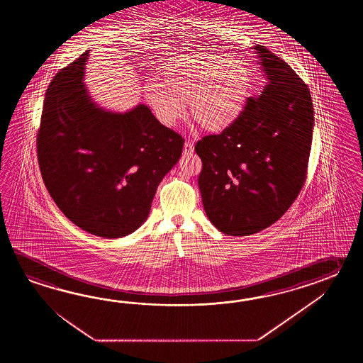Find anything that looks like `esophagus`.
Segmentation results:
<instances>
[{
	"instance_id": "34e87169",
	"label": "esophagus",
	"mask_w": 363,
	"mask_h": 363,
	"mask_svg": "<svg viewBox=\"0 0 363 363\" xmlns=\"http://www.w3.org/2000/svg\"><path fill=\"white\" fill-rule=\"evenodd\" d=\"M194 150V144L192 140H186L184 143V155H192Z\"/></svg>"
}]
</instances>
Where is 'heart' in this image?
<instances>
[{
  "mask_svg": "<svg viewBox=\"0 0 363 363\" xmlns=\"http://www.w3.org/2000/svg\"><path fill=\"white\" fill-rule=\"evenodd\" d=\"M250 89V74L242 62L225 55H201L169 63L161 82L149 80L144 99L158 122L174 127L189 104L191 116L203 130L220 132L242 113Z\"/></svg>",
  "mask_w": 363,
  "mask_h": 363,
  "instance_id": "b5f03b06",
  "label": "heart"
}]
</instances>
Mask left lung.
Returning <instances> with one entry per match:
<instances>
[{
	"instance_id": "left-lung-1",
	"label": "left lung",
	"mask_w": 363,
	"mask_h": 363,
	"mask_svg": "<svg viewBox=\"0 0 363 363\" xmlns=\"http://www.w3.org/2000/svg\"><path fill=\"white\" fill-rule=\"evenodd\" d=\"M266 86L249 97L238 121L197 141L203 208L228 236L270 227L301 192L308 175L314 108L308 85L280 57L255 48Z\"/></svg>"
}]
</instances>
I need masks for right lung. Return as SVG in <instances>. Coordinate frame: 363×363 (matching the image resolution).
Masks as SVG:
<instances>
[{"instance_id": "obj_1", "label": "right lung", "mask_w": 363, "mask_h": 363, "mask_svg": "<svg viewBox=\"0 0 363 363\" xmlns=\"http://www.w3.org/2000/svg\"><path fill=\"white\" fill-rule=\"evenodd\" d=\"M88 50L48 86L38 131L41 177L55 205L94 236L116 239L145 222L157 186L184 139L139 105L124 114L93 104L83 84Z\"/></svg>"}]
</instances>
